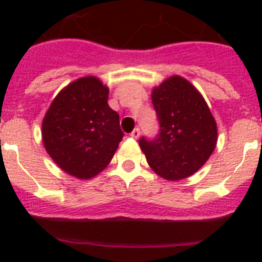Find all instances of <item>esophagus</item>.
Segmentation results:
<instances>
[{"label":"esophagus","instance_id":"1","mask_svg":"<svg viewBox=\"0 0 262 262\" xmlns=\"http://www.w3.org/2000/svg\"><path fill=\"white\" fill-rule=\"evenodd\" d=\"M129 136H131V138H134V139H138L139 136H140V128H138V127H136V128H134L133 133L129 134Z\"/></svg>","mask_w":262,"mask_h":262}]
</instances>
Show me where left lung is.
<instances>
[{"mask_svg":"<svg viewBox=\"0 0 262 262\" xmlns=\"http://www.w3.org/2000/svg\"><path fill=\"white\" fill-rule=\"evenodd\" d=\"M159 120L155 138L142 136L139 145L159 176L177 181L195 173L216 145V123L193 85L173 76L152 92Z\"/></svg>","mask_w":262,"mask_h":262,"instance_id":"left-lung-1","label":"left lung"}]
</instances>
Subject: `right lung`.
Segmentation results:
<instances>
[{
	"mask_svg": "<svg viewBox=\"0 0 262 262\" xmlns=\"http://www.w3.org/2000/svg\"><path fill=\"white\" fill-rule=\"evenodd\" d=\"M108 89L96 77L73 81L53 99L41 135L48 155L68 174L94 177L108 165L124 136Z\"/></svg>",
	"mask_w": 262,
	"mask_h": 262,
	"instance_id": "1",
	"label": "right lung"
}]
</instances>
